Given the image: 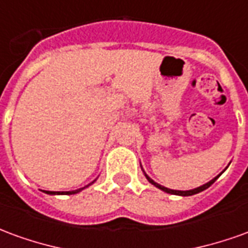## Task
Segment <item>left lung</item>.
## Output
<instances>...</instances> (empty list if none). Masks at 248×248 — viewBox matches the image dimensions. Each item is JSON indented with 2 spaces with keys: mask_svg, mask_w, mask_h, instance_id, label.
I'll use <instances>...</instances> for the list:
<instances>
[{
  "mask_svg": "<svg viewBox=\"0 0 248 248\" xmlns=\"http://www.w3.org/2000/svg\"><path fill=\"white\" fill-rule=\"evenodd\" d=\"M146 175V174H145ZM220 175V174H219ZM218 175V177H219ZM218 177H215L213 179V181H210L208 183H206V185H203V186L201 187H197V188H194V190H188V191H178V190H171V188H167V187H163L161 186V185H158V183H155L151 178H149L147 175H146V178H147V181L151 183V185H154L155 187H158V188H161V190H163L165 192H169V194H174V195H182V197H188V195H194V194H198V192H201L203 191V190H206V188H208V187L211 186L215 181H217V178Z\"/></svg>",
  "mask_w": 248,
  "mask_h": 248,
  "instance_id": "1",
  "label": "left lung"
}]
</instances>
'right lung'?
<instances>
[{"mask_svg":"<svg viewBox=\"0 0 248 248\" xmlns=\"http://www.w3.org/2000/svg\"><path fill=\"white\" fill-rule=\"evenodd\" d=\"M87 187V186H86ZM85 187H82V188H79V190H76V191H46L47 194H66V195H70V194H77V192H79L81 190H83Z\"/></svg>","mask_w":248,"mask_h":248,"instance_id":"1","label":"right lung"}]
</instances>
